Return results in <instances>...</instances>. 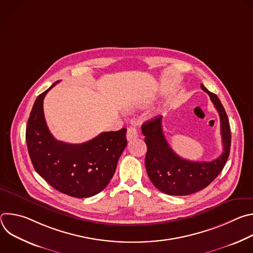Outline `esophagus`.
Instances as JSON below:
<instances>
[{
	"label": "esophagus",
	"instance_id": "34e87169",
	"mask_svg": "<svg viewBox=\"0 0 253 253\" xmlns=\"http://www.w3.org/2000/svg\"><path fill=\"white\" fill-rule=\"evenodd\" d=\"M126 137H127V140H129V141L138 137V131H137V129L135 128V126H130V127L128 128Z\"/></svg>",
	"mask_w": 253,
	"mask_h": 253
}]
</instances>
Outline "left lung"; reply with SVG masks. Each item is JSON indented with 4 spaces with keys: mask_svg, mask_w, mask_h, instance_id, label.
<instances>
[{
    "mask_svg": "<svg viewBox=\"0 0 253 253\" xmlns=\"http://www.w3.org/2000/svg\"><path fill=\"white\" fill-rule=\"evenodd\" d=\"M201 89L209 95L220 117L223 152L217 159L196 162L177 155L163 134L162 116L145 122L141 127L147 145V174L154 186L168 195L183 196L204 189L222 171L229 156L231 134L226 112L217 96L208 91L203 84Z\"/></svg>",
    "mask_w": 253,
    "mask_h": 253,
    "instance_id": "1",
    "label": "left lung"
}]
</instances>
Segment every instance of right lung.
<instances>
[{
  "label": "right lung",
  "instance_id": "obj_1",
  "mask_svg": "<svg viewBox=\"0 0 253 253\" xmlns=\"http://www.w3.org/2000/svg\"><path fill=\"white\" fill-rule=\"evenodd\" d=\"M58 82L36 99L28 120L26 141L35 170L56 190L77 198L101 192L112 179L127 145L126 128L102 132L82 144L58 141L46 124L43 100Z\"/></svg>",
  "mask_w": 253,
  "mask_h": 253
}]
</instances>
